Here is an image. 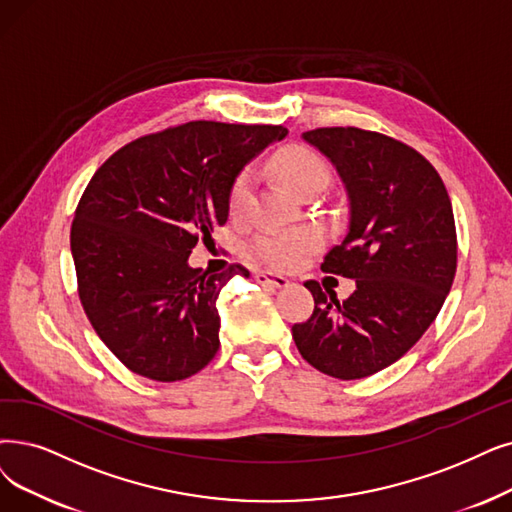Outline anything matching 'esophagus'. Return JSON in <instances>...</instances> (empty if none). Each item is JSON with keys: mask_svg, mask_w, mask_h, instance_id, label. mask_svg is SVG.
<instances>
[{"mask_svg": "<svg viewBox=\"0 0 512 512\" xmlns=\"http://www.w3.org/2000/svg\"><path fill=\"white\" fill-rule=\"evenodd\" d=\"M256 281L262 283V285H273V288H288L290 285V279L283 277V275H275V273H269V271H256Z\"/></svg>", "mask_w": 512, "mask_h": 512, "instance_id": "1", "label": "esophagus"}]
</instances>
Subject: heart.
<instances>
[{"label": "heart", "mask_w": 512, "mask_h": 512, "mask_svg": "<svg viewBox=\"0 0 512 512\" xmlns=\"http://www.w3.org/2000/svg\"><path fill=\"white\" fill-rule=\"evenodd\" d=\"M271 168L285 187L292 189L296 195H304L311 189H323L330 170L319 153L302 145L283 147L271 159ZM252 195V178L250 174H239L229 189V212L239 216ZM319 235L313 229H296V231H273L262 233L252 243V256L260 262L269 264L273 269L288 271L317 250Z\"/></svg>", "instance_id": "heart-1"}]
</instances>
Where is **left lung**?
<instances>
[{"instance_id":"8db88e82","label":"left lung","mask_w":512,"mask_h":512,"mask_svg":"<svg viewBox=\"0 0 512 512\" xmlns=\"http://www.w3.org/2000/svg\"><path fill=\"white\" fill-rule=\"evenodd\" d=\"M302 138L334 163L351 203L349 231L321 271L357 288L340 302L304 281L315 309L292 338L315 370L359 380L401 359L439 315L458 262L452 201L433 163L397 138L353 126Z\"/></svg>"}]
</instances>
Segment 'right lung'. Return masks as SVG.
Returning a JSON list of instances; mask_svg holds the SVG:
<instances>
[{
    "label": "right lung",
    "instance_id": "obj_1",
    "mask_svg": "<svg viewBox=\"0 0 512 512\" xmlns=\"http://www.w3.org/2000/svg\"><path fill=\"white\" fill-rule=\"evenodd\" d=\"M283 126L189 121L140 136L96 170L71 224L77 294L98 338L130 372L157 382L185 380L220 346L216 300L235 275L191 269L229 218L239 170Z\"/></svg>",
    "mask_w": 512,
    "mask_h": 512
}]
</instances>
